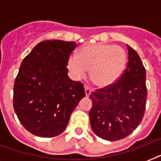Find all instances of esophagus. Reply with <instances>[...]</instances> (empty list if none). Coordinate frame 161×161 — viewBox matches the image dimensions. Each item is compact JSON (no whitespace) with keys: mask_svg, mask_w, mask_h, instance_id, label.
<instances>
[{"mask_svg":"<svg viewBox=\"0 0 161 161\" xmlns=\"http://www.w3.org/2000/svg\"><path fill=\"white\" fill-rule=\"evenodd\" d=\"M84 90H85V93L87 97H88V96L90 95L92 90H91V88H89L88 85H84Z\"/></svg>","mask_w":161,"mask_h":161,"instance_id":"34e87169","label":"esophagus"}]
</instances>
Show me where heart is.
Masks as SVG:
<instances>
[{"mask_svg":"<svg viewBox=\"0 0 161 161\" xmlns=\"http://www.w3.org/2000/svg\"><path fill=\"white\" fill-rule=\"evenodd\" d=\"M127 65V54L119 46L109 44H90L71 56L68 68L75 78L84 77L90 70V79L99 87H107L119 79Z\"/></svg>","mask_w":161,"mask_h":161,"instance_id":"b5f03b06","label":"heart"}]
</instances>
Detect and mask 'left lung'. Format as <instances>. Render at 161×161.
<instances>
[{
    "label": "left lung",
    "instance_id": "1",
    "mask_svg": "<svg viewBox=\"0 0 161 161\" xmlns=\"http://www.w3.org/2000/svg\"><path fill=\"white\" fill-rule=\"evenodd\" d=\"M127 67L117 81L89 96L93 106L90 125L97 136L108 141L122 140L139 126L147 98L146 72L139 54L127 45Z\"/></svg>",
    "mask_w": 161,
    "mask_h": 161
}]
</instances>
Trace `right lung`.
Segmentation results:
<instances>
[{"instance_id": "right-lung-1", "label": "right lung", "mask_w": 161, "mask_h": 161, "mask_svg": "<svg viewBox=\"0 0 161 161\" xmlns=\"http://www.w3.org/2000/svg\"><path fill=\"white\" fill-rule=\"evenodd\" d=\"M75 42H39L21 62L13 87V108L23 127L43 138L65 130L72 113L85 97L83 84L68 78V58Z\"/></svg>"}]
</instances>
